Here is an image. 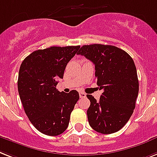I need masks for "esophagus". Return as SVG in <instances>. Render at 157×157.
<instances>
[{
    "label": "esophagus",
    "instance_id": "esophagus-1",
    "mask_svg": "<svg viewBox=\"0 0 157 157\" xmlns=\"http://www.w3.org/2000/svg\"><path fill=\"white\" fill-rule=\"evenodd\" d=\"M86 93H84V92H80L79 93V96H80V98H85L86 97Z\"/></svg>",
    "mask_w": 157,
    "mask_h": 157
}]
</instances>
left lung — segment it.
Returning a JSON list of instances; mask_svg holds the SVG:
<instances>
[{"instance_id": "8db88e82", "label": "left lung", "mask_w": 157, "mask_h": 157, "mask_svg": "<svg viewBox=\"0 0 157 157\" xmlns=\"http://www.w3.org/2000/svg\"><path fill=\"white\" fill-rule=\"evenodd\" d=\"M77 54L95 65L100 100L86 95L91 105L87 118L93 130L113 134L121 130L132 115L139 93V80L135 62L124 50L113 45H83Z\"/></svg>"}]
</instances>
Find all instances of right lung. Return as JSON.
<instances>
[{
	"label": "right lung",
	"instance_id": "add662e5",
	"mask_svg": "<svg viewBox=\"0 0 157 157\" xmlns=\"http://www.w3.org/2000/svg\"><path fill=\"white\" fill-rule=\"evenodd\" d=\"M79 48L53 46L36 50L20 66L17 90L22 106L32 125L44 135L57 136L68 127L79 95L76 90L60 92L56 86Z\"/></svg>",
	"mask_w": 157,
	"mask_h": 157
}]
</instances>
